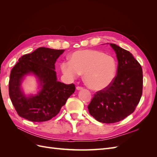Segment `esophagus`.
Here are the masks:
<instances>
[{
  "instance_id": "obj_1",
  "label": "esophagus",
  "mask_w": 157,
  "mask_h": 157,
  "mask_svg": "<svg viewBox=\"0 0 157 157\" xmlns=\"http://www.w3.org/2000/svg\"><path fill=\"white\" fill-rule=\"evenodd\" d=\"M77 88V90H82L83 89V88L81 87V86H77V88Z\"/></svg>"
}]
</instances>
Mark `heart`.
<instances>
[{"instance_id":"heart-1","label":"heart","mask_w":157,"mask_h":157,"mask_svg":"<svg viewBox=\"0 0 157 157\" xmlns=\"http://www.w3.org/2000/svg\"><path fill=\"white\" fill-rule=\"evenodd\" d=\"M61 69L70 79L84 74V82L90 88L101 90L109 87L115 80L117 63L113 56L101 51L83 50L75 52L69 61L61 64Z\"/></svg>"}]
</instances>
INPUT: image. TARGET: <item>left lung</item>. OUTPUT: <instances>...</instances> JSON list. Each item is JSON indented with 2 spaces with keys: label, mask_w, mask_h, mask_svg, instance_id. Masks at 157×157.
<instances>
[{
  "label": "left lung",
  "mask_w": 157,
  "mask_h": 157,
  "mask_svg": "<svg viewBox=\"0 0 157 157\" xmlns=\"http://www.w3.org/2000/svg\"><path fill=\"white\" fill-rule=\"evenodd\" d=\"M110 46L118 60L117 75L112 84L94 94L88 106L96 121L111 124L119 122L134 112L142 96L143 71L130 52L115 44Z\"/></svg>",
  "instance_id": "8db88e82"
}]
</instances>
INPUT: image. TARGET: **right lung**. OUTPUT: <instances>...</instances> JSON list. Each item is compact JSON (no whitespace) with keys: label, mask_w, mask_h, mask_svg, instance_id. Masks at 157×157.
<instances>
[{"label":"right lung","mask_w":157,"mask_h":157,"mask_svg":"<svg viewBox=\"0 0 157 157\" xmlns=\"http://www.w3.org/2000/svg\"><path fill=\"white\" fill-rule=\"evenodd\" d=\"M64 50L45 47L23 55L12 68L9 81V96L19 116L32 122H44L56 117L75 90L73 84L57 80L55 63ZM33 74L41 90L35 95L26 97L21 88L25 76Z\"/></svg>","instance_id":"right-lung-1"}]
</instances>
